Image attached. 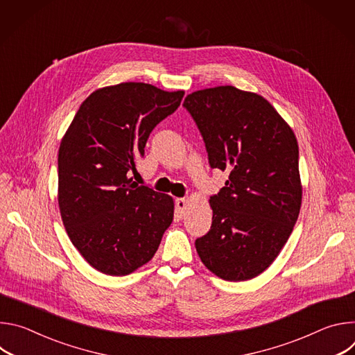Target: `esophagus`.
<instances>
[{
  "label": "esophagus",
  "mask_w": 355,
  "mask_h": 355,
  "mask_svg": "<svg viewBox=\"0 0 355 355\" xmlns=\"http://www.w3.org/2000/svg\"><path fill=\"white\" fill-rule=\"evenodd\" d=\"M187 204H188V200L185 198H177L175 199V211H177V215L180 218L184 216L185 209H187Z\"/></svg>",
  "instance_id": "34e87169"
}]
</instances>
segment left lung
Masks as SVG:
<instances>
[{
    "instance_id": "8db88e82",
    "label": "left lung",
    "mask_w": 355,
    "mask_h": 355,
    "mask_svg": "<svg viewBox=\"0 0 355 355\" xmlns=\"http://www.w3.org/2000/svg\"><path fill=\"white\" fill-rule=\"evenodd\" d=\"M184 107L211 167L229 171L209 199L212 226L195 241L198 256L222 279L256 278L278 257L300 211L296 136L264 96L233 85L193 91Z\"/></svg>"
}]
</instances>
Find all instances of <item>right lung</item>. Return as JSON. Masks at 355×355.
<instances>
[{
  "instance_id": "1",
  "label": "right lung",
  "mask_w": 355,
  "mask_h": 355,
  "mask_svg": "<svg viewBox=\"0 0 355 355\" xmlns=\"http://www.w3.org/2000/svg\"><path fill=\"white\" fill-rule=\"evenodd\" d=\"M184 91L146 83L95 89L80 105L59 147L58 200L66 232L83 259L107 275L148 263L174 218V199L132 177L157 123Z\"/></svg>"
}]
</instances>
